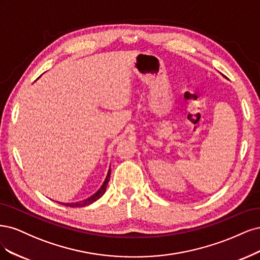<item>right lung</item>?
<instances>
[{"mask_svg":"<svg viewBox=\"0 0 260 260\" xmlns=\"http://www.w3.org/2000/svg\"><path fill=\"white\" fill-rule=\"evenodd\" d=\"M110 175H111V170H110V167H109L108 174H107V176H106V179H105L104 183L102 185V187H100V188L95 192V193H94L93 196L88 197L87 199H84V200H82V201H79V202H71V203L57 202V203L62 204V205H64V206H69V207H83V206H87V205H89V204H91V203L96 202L97 200H99L100 198H102V197L105 194L106 189H107V186H108V182H109V180H110Z\"/></svg>","mask_w":260,"mask_h":260,"instance_id":"add662e5","label":"right lung"}]
</instances>
